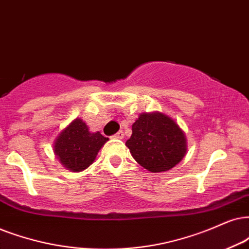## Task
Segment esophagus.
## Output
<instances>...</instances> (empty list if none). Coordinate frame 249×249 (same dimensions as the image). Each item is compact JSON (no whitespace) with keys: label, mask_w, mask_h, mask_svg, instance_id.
Here are the masks:
<instances>
[{"label":"esophagus","mask_w":249,"mask_h":249,"mask_svg":"<svg viewBox=\"0 0 249 249\" xmlns=\"http://www.w3.org/2000/svg\"><path fill=\"white\" fill-rule=\"evenodd\" d=\"M114 138H115V139H123V138H124V132H123V131L117 132V133L114 135Z\"/></svg>","instance_id":"obj_1"}]
</instances>
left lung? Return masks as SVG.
<instances>
[{
    "label": "left lung",
    "instance_id": "8db88e82",
    "mask_svg": "<svg viewBox=\"0 0 249 249\" xmlns=\"http://www.w3.org/2000/svg\"><path fill=\"white\" fill-rule=\"evenodd\" d=\"M125 144L135 161L153 174L169 171L187 153L184 131L170 116L160 111L140 114Z\"/></svg>",
    "mask_w": 249,
    "mask_h": 249
}]
</instances>
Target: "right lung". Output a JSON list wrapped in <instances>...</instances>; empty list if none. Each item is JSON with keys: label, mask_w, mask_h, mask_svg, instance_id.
Here are the masks:
<instances>
[{"label": "right lung", "mask_w": 249, "mask_h": 249, "mask_svg": "<svg viewBox=\"0 0 249 249\" xmlns=\"http://www.w3.org/2000/svg\"><path fill=\"white\" fill-rule=\"evenodd\" d=\"M108 138L90 132L81 118H75L54 140V153L59 163L72 172H80L95 161Z\"/></svg>", "instance_id": "obj_1"}]
</instances>
